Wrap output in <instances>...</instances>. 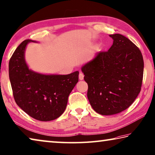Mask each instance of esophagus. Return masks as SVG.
Wrapping results in <instances>:
<instances>
[{
	"label": "esophagus",
	"instance_id": "34e87169",
	"mask_svg": "<svg viewBox=\"0 0 155 155\" xmlns=\"http://www.w3.org/2000/svg\"><path fill=\"white\" fill-rule=\"evenodd\" d=\"M78 78H79L80 80H83L84 78V74H83L82 72L79 73V75H78Z\"/></svg>",
	"mask_w": 155,
	"mask_h": 155
}]
</instances>
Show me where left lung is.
<instances>
[{
  "label": "left lung",
  "instance_id": "8db88e82",
  "mask_svg": "<svg viewBox=\"0 0 155 155\" xmlns=\"http://www.w3.org/2000/svg\"><path fill=\"white\" fill-rule=\"evenodd\" d=\"M110 36L113 44L82 66L87 97L94 110L112 115L130 106L141 90L144 60L138 47L125 36Z\"/></svg>",
  "mask_w": 155,
  "mask_h": 155
}]
</instances>
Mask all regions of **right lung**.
Listing matches in <instances>:
<instances>
[{"label": "right lung", "instance_id": "obj_1", "mask_svg": "<svg viewBox=\"0 0 155 155\" xmlns=\"http://www.w3.org/2000/svg\"><path fill=\"white\" fill-rule=\"evenodd\" d=\"M28 39L17 47L9 63L14 99L23 110L36 120L49 121L60 117L68 96L78 81V71L66 75L43 74L29 69L25 60Z\"/></svg>", "mask_w": 155, "mask_h": 155}]
</instances>
